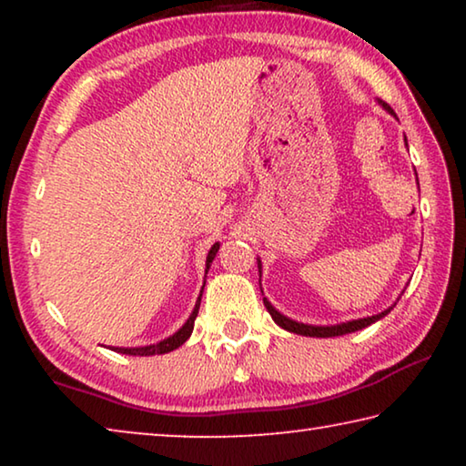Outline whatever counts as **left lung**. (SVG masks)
<instances>
[{
    "instance_id": "8db88e82",
    "label": "left lung",
    "mask_w": 466,
    "mask_h": 466,
    "mask_svg": "<svg viewBox=\"0 0 466 466\" xmlns=\"http://www.w3.org/2000/svg\"><path fill=\"white\" fill-rule=\"evenodd\" d=\"M382 106H384L386 110H389L390 115H394L392 108H390L389 105H384V102H382ZM405 144H407V139H405ZM258 271H261V258H258ZM263 302H265V309L269 310L271 319H273L275 322H278V325H279L281 329H286V330H289V333H296V335H304V337H339V335H347V333H356V330L366 329V327L372 325V322L380 320L382 317H386V314H389V312L394 309V304H392L390 309H386V310L380 312V314H374V317H366V319L341 322V325L317 327V325H304V322H298V320H291V319H288V317H283L281 312H278V310L273 309L271 302H269V299H267V298H263Z\"/></svg>"
}]
</instances>
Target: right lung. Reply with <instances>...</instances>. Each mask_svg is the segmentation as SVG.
<instances>
[{
    "label": "right lung",
    "mask_w": 466,
    "mask_h": 466,
    "mask_svg": "<svg viewBox=\"0 0 466 466\" xmlns=\"http://www.w3.org/2000/svg\"><path fill=\"white\" fill-rule=\"evenodd\" d=\"M219 248V242H216L214 247L209 248L208 252V261H205V273H208V269L211 267V261L216 258V252ZM205 286V283H203ZM203 291V288H201ZM199 304H201V294L199 298H197V304L195 309L191 312V317L187 319V322L183 327H180L175 335H170L164 339V341L160 343H154V345H146V347H113V351L116 353H125V356H160V353H168L172 350H177V347L183 345L188 337H191L193 333V327H195V319H197V312H199Z\"/></svg>",
    "instance_id": "add662e5"
}]
</instances>
